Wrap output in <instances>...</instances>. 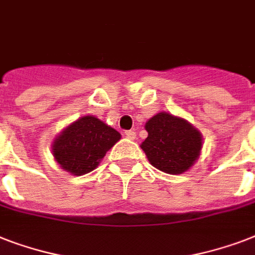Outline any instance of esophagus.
<instances>
[{
	"mask_svg": "<svg viewBox=\"0 0 255 255\" xmlns=\"http://www.w3.org/2000/svg\"><path fill=\"white\" fill-rule=\"evenodd\" d=\"M126 136H127V139L135 140L136 139V132L133 131V129H131V131H126Z\"/></svg>",
	"mask_w": 255,
	"mask_h": 255,
	"instance_id": "1",
	"label": "esophagus"
}]
</instances>
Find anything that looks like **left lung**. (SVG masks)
Here are the masks:
<instances>
[{"instance_id": "obj_1", "label": "left lung", "mask_w": 255, "mask_h": 255, "mask_svg": "<svg viewBox=\"0 0 255 255\" xmlns=\"http://www.w3.org/2000/svg\"><path fill=\"white\" fill-rule=\"evenodd\" d=\"M148 137L140 144L148 161L161 172L181 174L193 167L202 149V135L184 118L159 112L145 123Z\"/></svg>"}]
</instances>
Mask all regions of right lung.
Here are the masks:
<instances>
[{
  "instance_id": "right-lung-1",
  "label": "right lung",
  "mask_w": 255,
  "mask_h": 255,
  "mask_svg": "<svg viewBox=\"0 0 255 255\" xmlns=\"http://www.w3.org/2000/svg\"><path fill=\"white\" fill-rule=\"evenodd\" d=\"M122 135L96 116H82L55 136L51 151L62 169L82 176L95 169Z\"/></svg>"
}]
</instances>
